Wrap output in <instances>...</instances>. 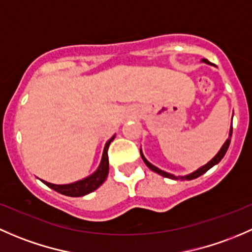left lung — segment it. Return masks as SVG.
I'll return each instance as SVG.
<instances>
[{
    "instance_id": "obj_1",
    "label": "left lung",
    "mask_w": 252,
    "mask_h": 252,
    "mask_svg": "<svg viewBox=\"0 0 252 252\" xmlns=\"http://www.w3.org/2000/svg\"><path fill=\"white\" fill-rule=\"evenodd\" d=\"M203 62H204V63H206V64H211V63H210V62H207L206 59H203ZM232 133H233V127L230 126L229 137H228L227 141L224 142V144L222 145V148H221V149H220V152L217 153V154L215 155V157L212 158V159L210 160V161L207 162L206 165L201 166L200 168H198V170H196V171H194V172L189 173V175H187V176H178V177H177V176L171 175V173H167V172H165V171L160 170V168H158L157 166L152 165L149 161H148L147 159H145L143 153H142V150H141V157H142V159H143V161L145 162V165H147L148 167H149L152 171H154V172L159 173L160 176H164V177H166V178H172V180H188V181H190V180H194V178H198L199 176L204 175V173L206 172V171H209L210 168L212 167V166H215L216 164H219L220 161H221V160L223 159V157H224V155H225V153H227L228 148H229L230 138H232Z\"/></svg>"
}]
</instances>
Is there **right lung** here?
I'll return each mask as SVG.
<instances>
[{"label":"right lung","mask_w":252,"mask_h":252,"mask_svg":"<svg viewBox=\"0 0 252 252\" xmlns=\"http://www.w3.org/2000/svg\"><path fill=\"white\" fill-rule=\"evenodd\" d=\"M115 138V136L111 137L110 139L105 143L104 150H103V157L102 161H100L99 167L97 168L95 172H93L92 175L88 176V177L84 178L81 181H77V182L70 183V184H53L42 181L46 186L49 187L53 190L58 191V193L63 194L66 196H84L87 194L92 193L93 190L98 188L99 186H102L103 182L107 180V176L109 173V159H108V148L109 144L111 143V141Z\"/></svg>","instance_id":"right-lung-1"}]
</instances>
